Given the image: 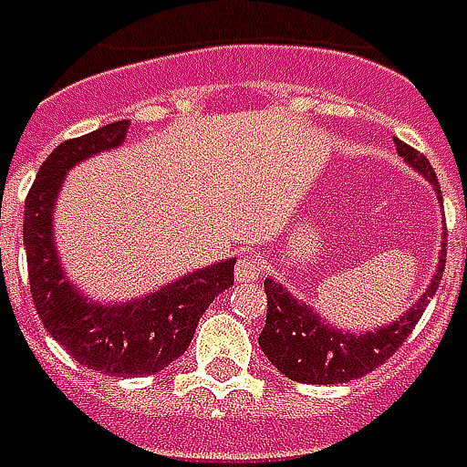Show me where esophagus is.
I'll use <instances>...</instances> for the list:
<instances>
[{
  "mask_svg": "<svg viewBox=\"0 0 467 467\" xmlns=\"http://www.w3.org/2000/svg\"><path fill=\"white\" fill-rule=\"evenodd\" d=\"M234 275H236L239 284H249V281H254V278L263 275V265L257 260H252V257H242L236 263V268H234Z\"/></svg>",
  "mask_w": 467,
  "mask_h": 467,
  "instance_id": "esophagus-1",
  "label": "esophagus"
}]
</instances>
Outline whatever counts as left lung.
Wrapping results in <instances>:
<instances>
[{"instance_id":"obj_1","label":"left lung","mask_w":467,"mask_h":467,"mask_svg":"<svg viewBox=\"0 0 467 467\" xmlns=\"http://www.w3.org/2000/svg\"><path fill=\"white\" fill-rule=\"evenodd\" d=\"M394 147L415 173H420L431 183V189L441 202L439 181H436L431 162L420 152L410 150L400 139H394ZM444 236H447V231H444ZM444 246H447V239L441 242L439 263H436L426 292L420 294L397 320L381 323V326L360 331V334H355L349 328H338L317 313L310 302L289 292L281 281L265 278L268 317H265V328L260 334V347H263L265 358L286 379L299 381V384H347L352 379H360L365 373L376 370L400 349V344L408 338L412 326L420 320L426 305L433 299L439 281H441V273H444V257H447Z\"/></svg>"}]
</instances>
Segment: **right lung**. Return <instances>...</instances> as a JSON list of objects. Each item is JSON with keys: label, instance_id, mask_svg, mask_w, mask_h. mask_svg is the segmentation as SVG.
Returning a JSON list of instances; mask_svg holds the SVG:
<instances>
[{"label": "right lung", "instance_id": "obj_1", "mask_svg": "<svg viewBox=\"0 0 467 467\" xmlns=\"http://www.w3.org/2000/svg\"><path fill=\"white\" fill-rule=\"evenodd\" d=\"M129 120H115L86 136L62 141L38 168L26 199L23 244L36 313L70 358L118 379H144L178 360L213 299L234 286V263L225 257L189 270L171 284L118 302H99L70 281L55 239V210L67 173L88 157L123 147Z\"/></svg>", "mask_w": 467, "mask_h": 467}]
</instances>
